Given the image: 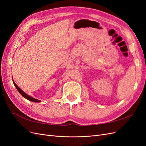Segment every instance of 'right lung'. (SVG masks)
<instances>
[{"instance_id":"obj_1","label":"right lung","mask_w":146,"mask_h":146,"mask_svg":"<svg viewBox=\"0 0 146 146\" xmlns=\"http://www.w3.org/2000/svg\"><path fill=\"white\" fill-rule=\"evenodd\" d=\"M13 84H14V85L16 86L17 90L18 91V92H19V93H20L22 96H23L24 98H25L26 99H27V100H30V101L34 102H40L41 100H38V99L33 98H32V97H30V96H29L28 94H26L25 92H24L23 90H22L21 89V88H20L18 86H17V85H16V84L15 83V82H14V80H13Z\"/></svg>"}]
</instances>
